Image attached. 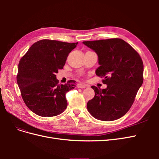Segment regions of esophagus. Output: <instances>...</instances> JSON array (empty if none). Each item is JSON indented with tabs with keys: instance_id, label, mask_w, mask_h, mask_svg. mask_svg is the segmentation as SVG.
<instances>
[{
	"instance_id": "34e87169",
	"label": "esophagus",
	"mask_w": 159,
	"mask_h": 159,
	"mask_svg": "<svg viewBox=\"0 0 159 159\" xmlns=\"http://www.w3.org/2000/svg\"><path fill=\"white\" fill-rule=\"evenodd\" d=\"M86 86H87V85H86L84 84H82V83H79L78 84V87L79 88H86Z\"/></svg>"
}]
</instances>
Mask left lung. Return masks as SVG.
Segmentation results:
<instances>
[{
    "instance_id": "8db88e82",
    "label": "left lung",
    "mask_w": 159,
    "mask_h": 159,
    "mask_svg": "<svg viewBox=\"0 0 159 159\" xmlns=\"http://www.w3.org/2000/svg\"><path fill=\"white\" fill-rule=\"evenodd\" d=\"M98 56L95 74L104 78L106 89L91 86L94 98L87 104L89 113L101 121H111L125 115L143 82V63L139 53L120 38L83 42Z\"/></svg>"
}]
</instances>
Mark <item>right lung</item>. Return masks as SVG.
Returning <instances> with one entry per match:
<instances>
[{
	"instance_id": "right-lung-1",
	"label": "right lung",
	"mask_w": 159,
	"mask_h": 159,
	"mask_svg": "<svg viewBox=\"0 0 159 159\" xmlns=\"http://www.w3.org/2000/svg\"><path fill=\"white\" fill-rule=\"evenodd\" d=\"M78 42L52 40L35 42L18 64L17 84L24 102L33 113L50 117L60 115L68 106L66 93L73 89L76 81L59 84L56 74L63 69L67 57Z\"/></svg>"
}]
</instances>
